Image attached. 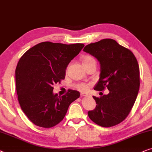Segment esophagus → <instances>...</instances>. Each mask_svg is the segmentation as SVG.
<instances>
[{
  "mask_svg": "<svg viewBox=\"0 0 152 152\" xmlns=\"http://www.w3.org/2000/svg\"><path fill=\"white\" fill-rule=\"evenodd\" d=\"M82 95V96H89V94H88V93H84V92H82L81 94H80Z\"/></svg>",
  "mask_w": 152,
  "mask_h": 152,
  "instance_id": "1",
  "label": "esophagus"
}]
</instances>
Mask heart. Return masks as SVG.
<instances>
[{
	"mask_svg": "<svg viewBox=\"0 0 152 152\" xmlns=\"http://www.w3.org/2000/svg\"><path fill=\"white\" fill-rule=\"evenodd\" d=\"M94 60V58L92 57H91V56H86L83 59V63H86V62H88L89 61H90V60ZM89 86H90V84L89 83H84V82H80V83H76L75 85V88L76 89H78V90H80V91H86L88 90V88H89Z\"/></svg>",
	"mask_w": 152,
	"mask_h": 152,
	"instance_id": "heart-1",
	"label": "heart"
}]
</instances>
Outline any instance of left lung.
I'll use <instances>...</instances> for the list:
<instances>
[{"mask_svg": "<svg viewBox=\"0 0 152 152\" xmlns=\"http://www.w3.org/2000/svg\"><path fill=\"white\" fill-rule=\"evenodd\" d=\"M83 51L94 56L100 63V78L94 89L109 90L108 94L93 96L97 105L88 111V116L101 126H115L128 116L138 94L140 69L136 58L112 39L88 44Z\"/></svg>", "mask_w": 152, "mask_h": 152, "instance_id": "obj_1", "label": "left lung"}]
</instances>
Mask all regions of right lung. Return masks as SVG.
Instances as JSON below:
<instances>
[{
    "label": "right lung",
    "mask_w": 152,
    "mask_h": 152,
    "mask_svg": "<svg viewBox=\"0 0 152 152\" xmlns=\"http://www.w3.org/2000/svg\"><path fill=\"white\" fill-rule=\"evenodd\" d=\"M84 47L83 44L44 42L28 50L15 71L16 90L20 106L34 124L50 128L63 120L69 105L80 92L69 90L60 96L53 86L65 77L68 64Z\"/></svg>",
    "instance_id": "right-lung-1"
}]
</instances>
